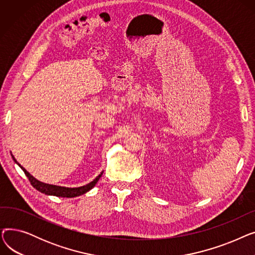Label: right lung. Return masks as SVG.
Segmentation results:
<instances>
[{
    "label": "right lung",
    "instance_id": "add662e5",
    "mask_svg": "<svg viewBox=\"0 0 255 255\" xmlns=\"http://www.w3.org/2000/svg\"><path fill=\"white\" fill-rule=\"evenodd\" d=\"M11 156H12L13 161H14L23 170V172L25 173V176L29 178V181L31 182V184H32L34 188L37 189L38 191H40L41 193L46 194V195H53V196H59V197H76V196H79V195H83V194L87 193L88 191H90L93 188V187L97 184V182L99 181V179L103 175V171H101L99 175L93 181H91L90 183H88L84 186H79V187H64V186H58V185H51V184L40 182L39 180L34 178L29 171H26V169L23 168L16 161V159L14 158V156L12 155V153H11Z\"/></svg>",
    "mask_w": 255,
    "mask_h": 255
}]
</instances>
